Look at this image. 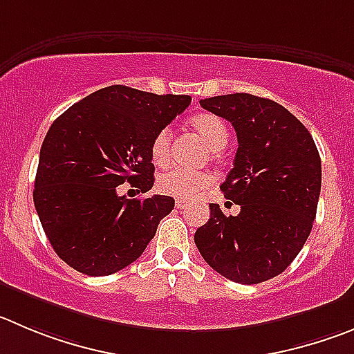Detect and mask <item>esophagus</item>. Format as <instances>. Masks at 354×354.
I'll use <instances>...</instances> for the list:
<instances>
[{
    "label": "esophagus",
    "instance_id": "1",
    "mask_svg": "<svg viewBox=\"0 0 354 354\" xmlns=\"http://www.w3.org/2000/svg\"><path fill=\"white\" fill-rule=\"evenodd\" d=\"M174 206H176L178 209H183V207L187 206V201H185V199H176V203H174Z\"/></svg>",
    "mask_w": 354,
    "mask_h": 354
}]
</instances>
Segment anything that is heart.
Wrapping results in <instances>:
<instances>
[{
  "label": "heart",
  "instance_id": "1",
  "mask_svg": "<svg viewBox=\"0 0 354 354\" xmlns=\"http://www.w3.org/2000/svg\"><path fill=\"white\" fill-rule=\"evenodd\" d=\"M190 127L201 136V140L211 148V150H220L229 141V129L225 122L216 115L201 113L190 118ZM150 157L157 166H164L169 162L171 157V131L162 129L155 134L150 145ZM213 183V176L204 171H188L183 167H169L158 174V188L167 196L190 197L197 196L201 190L207 188Z\"/></svg>",
  "mask_w": 354,
  "mask_h": 354
}]
</instances>
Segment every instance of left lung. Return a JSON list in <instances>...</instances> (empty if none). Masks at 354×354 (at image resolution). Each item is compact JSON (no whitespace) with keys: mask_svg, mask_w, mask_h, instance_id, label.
<instances>
[{"mask_svg":"<svg viewBox=\"0 0 354 354\" xmlns=\"http://www.w3.org/2000/svg\"><path fill=\"white\" fill-rule=\"evenodd\" d=\"M201 106L234 125L239 148L220 190L237 216L209 204L194 236L207 266L243 285L272 279L307 237L322 190V158L306 125L285 106L253 94L214 95Z\"/></svg>","mask_w":354,"mask_h":354,"instance_id":"8db88e82","label":"left lung"}]
</instances>
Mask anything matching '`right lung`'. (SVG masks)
Here are the masks:
<instances>
[{
	"instance_id": "add662e5",
	"label": "right lung",
	"mask_w": 354,
	"mask_h": 354,
	"mask_svg": "<svg viewBox=\"0 0 354 354\" xmlns=\"http://www.w3.org/2000/svg\"><path fill=\"white\" fill-rule=\"evenodd\" d=\"M111 85L75 102L54 120L39 150L36 213L54 252L87 276H110L138 260L174 199H125L117 187H153L150 145L190 104Z\"/></svg>"
}]
</instances>
